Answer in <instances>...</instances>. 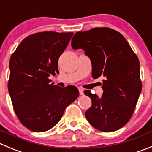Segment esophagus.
<instances>
[{"mask_svg":"<svg viewBox=\"0 0 152 152\" xmlns=\"http://www.w3.org/2000/svg\"><path fill=\"white\" fill-rule=\"evenodd\" d=\"M79 94H80V95H83V94H84V90H83V88H79Z\"/></svg>","mask_w":152,"mask_h":152,"instance_id":"obj_1","label":"esophagus"}]
</instances>
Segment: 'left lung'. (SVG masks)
<instances>
[{"instance_id": "1", "label": "left lung", "mask_w": 152, "mask_h": 152, "mask_svg": "<svg viewBox=\"0 0 152 152\" xmlns=\"http://www.w3.org/2000/svg\"><path fill=\"white\" fill-rule=\"evenodd\" d=\"M73 49H82L91 59L92 77H105L101 97L89 90L84 94L91 99L86 111L88 121L103 132L124 127L134 113L142 91L140 61L121 34L109 28H94L76 32Z\"/></svg>"}]
</instances>
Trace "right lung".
<instances>
[{"mask_svg":"<svg viewBox=\"0 0 152 152\" xmlns=\"http://www.w3.org/2000/svg\"><path fill=\"white\" fill-rule=\"evenodd\" d=\"M73 33L45 31L27 37L10 60L8 91L15 113L25 127L34 132L50 130L67 106L79 97L74 86L51 84L58 73V61Z\"/></svg>","mask_w":152,"mask_h":152,"instance_id":"1","label":"right lung"}]
</instances>
